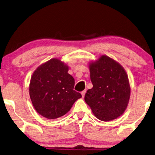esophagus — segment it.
<instances>
[{"label":"esophagus","instance_id":"esophagus-1","mask_svg":"<svg viewBox=\"0 0 155 155\" xmlns=\"http://www.w3.org/2000/svg\"><path fill=\"white\" fill-rule=\"evenodd\" d=\"M85 93H86V90H84V91H81V95H82L83 97H84V96H85Z\"/></svg>","mask_w":155,"mask_h":155}]
</instances>
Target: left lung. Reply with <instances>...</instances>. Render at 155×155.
Instances as JSON below:
<instances>
[{
  "mask_svg": "<svg viewBox=\"0 0 155 155\" xmlns=\"http://www.w3.org/2000/svg\"><path fill=\"white\" fill-rule=\"evenodd\" d=\"M93 88L85 95L93 113L103 121L117 119L124 112L130 97V86L124 68L108 56L89 64Z\"/></svg>",
  "mask_w": 155,
  "mask_h": 155,
  "instance_id": "left-lung-1",
  "label": "left lung"
}]
</instances>
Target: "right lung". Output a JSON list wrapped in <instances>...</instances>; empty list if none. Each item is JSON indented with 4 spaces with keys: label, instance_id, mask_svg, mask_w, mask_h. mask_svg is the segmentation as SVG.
<instances>
[{
    "label": "right lung",
    "instance_id": "add662e5",
    "mask_svg": "<svg viewBox=\"0 0 155 155\" xmlns=\"http://www.w3.org/2000/svg\"><path fill=\"white\" fill-rule=\"evenodd\" d=\"M68 68L58 59H51L34 72L29 91L35 110L41 116L55 119L66 114L82 95L74 90V79Z\"/></svg>",
    "mask_w": 155,
    "mask_h": 155
}]
</instances>
